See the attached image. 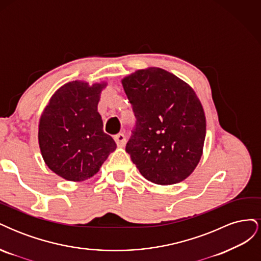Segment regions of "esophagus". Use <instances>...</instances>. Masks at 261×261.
I'll return each instance as SVG.
<instances>
[{
    "label": "esophagus",
    "instance_id": "obj_1",
    "mask_svg": "<svg viewBox=\"0 0 261 261\" xmlns=\"http://www.w3.org/2000/svg\"><path fill=\"white\" fill-rule=\"evenodd\" d=\"M114 140L117 147H124L126 144V138L124 136V134H117V135L114 136Z\"/></svg>",
    "mask_w": 261,
    "mask_h": 261
}]
</instances>
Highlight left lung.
I'll list each match as a JSON object with an SVG mask.
<instances>
[{"label": "left lung", "mask_w": 261, "mask_h": 261, "mask_svg": "<svg viewBox=\"0 0 261 261\" xmlns=\"http://www.w3.org/2000/svg\"><path fill=\"white\" fill-rule=\"evenodd\" d=\"M136 117L126 152L140 174L158 185L179 183L202 154L206 116L192 87L167 70L149 67L122 80Z\"/></svg>", "instance_id": "1"}]
</instances>
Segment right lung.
I'll list each match as a JSON object with an SVG mask.
<instances>
[{"instance_id":"obj_1","label":"right lung","mask_w":261,"mask_h":261,"mask_svg":"<svg viewBox=\"0 0 261 261\" xmlns=\"http://www.w3.org/2000/svg\"><path fill=\"white\" fill-rule=\"evenodd\" d=\"M107 83L89 86L75 81L63 85L50 99L39 122V147L55 174L72 181L92 177L116 149L103 132L98 112Z\"/></svg>"}]
</instances>
